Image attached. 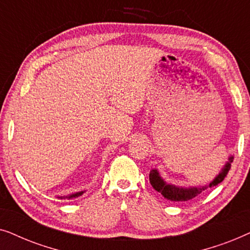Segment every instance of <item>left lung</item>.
<instances>
[{"instance_id": "obj_1", "label": "left lung", "mask_w": 250, "mask_h": 250, "mask_svg": "<svg viewBox=\"0 0 250 250\" xmlns=\"http://www.w3.org/2000/svg\"><path fill=\"white\" fill-rule=\"evenodd\" d=\"M233 160V156L229 159V162L224 166V168L222 169L221 174H219L217 177H216L214 181H212L210 184H209V188H214V186L218 185L219 183L223 182V179L225 178V176L228 175V172L231 168V162ZM149 183H151L153 188H154L156 191L161 193L165 198H167L168 200L171 201H188L191 200L192 198L197 197L198 194L208 188V186H204V188H177V186L174 185H168L164 182V179L160 177L159 172L153 169V170L149 172Z\"/></svg>"}]
</instances>
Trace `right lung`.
Returning a JSON list of instances; mask_svg holds the SVG:
<instances>
[{
	"mask_svg": "<svg viewBox=\"0 0 250 250\" xmlns=\"http://www.w3.org/2000/svg\"><path fill=\"white\" fill-rule=\"evenodd\" d=\"M83 194V191L82 192H79V193H75V194H71L68 197V199H75V198H78V197H80V195H82Z\"/></svg>",
	"mask_w": 250,
	"mask_h": 250,
	"instance_id": "add662e5",
	"label": "right lung"
}]
</instances>
